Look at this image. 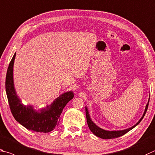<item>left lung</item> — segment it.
<instances>
[{
  "mask_svg": "<svg viewBox=\"0 0 155 155\" xmlns=\"http://www.w3.org/2000/svg\"><path fill=\"white\" fill-rule=\"evenodd\" d=\"M149 100H150V98H149ZM149 100H148V104L146 106L144 112V114H143L142 117H141V119L139 120V121L137 122L136 125L132 126L131 127H129L128 129H124V130H119V131H106V130H104V129L99 127L97 126L94 122L92 121L91 118H90V116H89L88 109H87V107H85V112H86V118H87V125H88L89 128L90 130H91L92 133L94 134L95 136L99 137H100V138H102V139H112V138H116V137H119L120 136H122L124 134H125L126 133H127L128 131L131 130L132 129H134L135 127L138 125L139 123H140V121H141V120H142V119L144 117L146 111H147L148 103H149Z\"/></svg>",
  "mask_w": 155,
  "mask_h": 155,
  "instance_id": "left-lung-1",
  "label": "left lung"
}]
</instances>
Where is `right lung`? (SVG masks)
<instances>
[{
    "mask_svg": "<svg viewBox=\"0 0 155 155\" xmlns=\"http://www.w3.org/2000/svg\"><path fill=\"white\" fill-rule=\"evenodd\" d=\"M15 53L8 67L5 88L8 102L13 117L24 127L31 131L48 133L58 126L60 117L64 107L74 97L72 91L61 94L51 105L45 108L36 110L32 106L24 105L17 95L13 83V64L15 58Z\"/></svg>",
    "mask_w": 155,
    "mask_h": 155,
    "instance_id": "right-lung-1",
    "label": "right lung"
}]
</instances>
